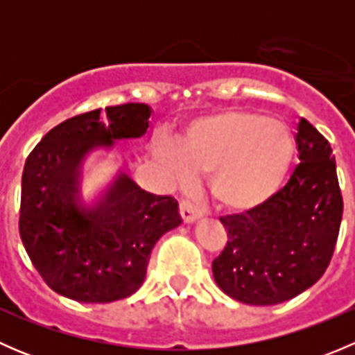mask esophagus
Returning <instances> with one entry per match:
<instances>
[{"instance_id": "34e87169", "label": "esophagus", "mask_w": 355, "mask_h": 355, "mask_svg": "<svg viewBox=\"0 0 355 355\" xmlns=\"http://www.w3.org/2000/svg\"><path fill=\"white\" fill-rule=\"evenodd\" d=\"M180 214L185 223H194L196 220H199L202 216V211L194 202H191L189 199H184L180 202Z\"/></svg>"}]
</instances>
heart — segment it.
<instances>
[{"label":"heart","instance_id":"1","mask_svg":"<svg viewBox=\"0 0 355 355\" xmlns=\"http://www.w3.org/2000/svg\"><path fill=\"white\" fill-rule=\"evenodd\" d=\"M182 180L209 173V194L232 213H247L273 198L287 177L295 141L284 121L250 110H223L191 121L178 142L156 151Z\"/></svg>","mask_w":355,"mask_h":355}]
</instances>
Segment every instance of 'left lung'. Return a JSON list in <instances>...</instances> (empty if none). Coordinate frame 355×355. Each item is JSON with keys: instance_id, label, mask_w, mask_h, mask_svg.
I'll return each instance as SVG.
<instances>
[{"instance_id": "8db88e82", "label": "left lung", "mask_w": 355, "mask_h": 355, "mask_svg": "<svg viewBox=\"0 0 355 355\" xmlns=\"http://www.w3.org/2000/svg\"><path fill=\"white\" fill-rule=\"evenodd\" d=\"M300 163L266 204L220 218L228 232L213 277L228 297L250 306L285 302L313 287L330 264L343 199L330 142L306 120L297 125Z\"/></svg>"}]
</instances>
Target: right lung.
<instances>
[{"label":"right lung","instance_id":"obj_1","mask_svg":"<svg viewBox=\"0 0 355 355\" xmlns=\"http://www.w3.org/2000/svg\"><path fill=\"white\" fill-rule=\"evenodd\" d=\"M151 108L108 106L62 121L25 161L19 230L42 280L60 295L105 304L141 288L151 250L182 223L178 202L139 187L127 173L89 202L80 164L98 148L148 132Z\"/></svg>","mask_w":355,"mask_h":355}]
</instances>
